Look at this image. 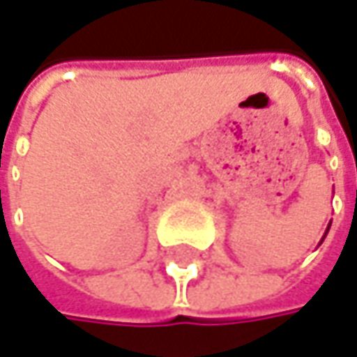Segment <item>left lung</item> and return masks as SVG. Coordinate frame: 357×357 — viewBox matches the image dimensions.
I'll return each mask as SVG.
<instances>
[{
    "label": "left lung",
    "mask_w": 357,
    "mask_h": 357,
    "mask_svg": "<svg viewBox=\"0 0 357 357\" xmlns=\"http://www.w3.org/2000/svg\"><path fill=\"white\" fill-rule=\"evenodd\" d=\"M329 227H331V222H329ZM329 227H327V231H325V235H327V233H329ZM321 241H323V239H321Z\"/></svg>",
    "instance_id": "obj_1"
}]
</instances>
